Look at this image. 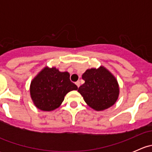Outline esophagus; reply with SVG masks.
Here are the masks:
<instances>
[{"instance_id": "34e87169", "label": "esophagus", "mask_w": 152, "mask_h": 152, "mask_svg": "<svg viewBox=\"0 0 152 152\" xmlns=\"http://www.w3.org/2000/svg\"><path fill=\"white\" fill-rule=\"evenodd\" d=\"M76 86H77L78 87H79V86H80V82H79V81H77V82H76Z\"/></svg>"}]
</instances>
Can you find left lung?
I'll use <instances>...</instances> for the list:
<instances>
[{
    "mask_svg": "<svg viewBox=\"0 0 152 152\" xmlns=\"http://www.w3.org/2000/svg\"><path fill=\"white\" fill-rule=\"evenodd\" d=\"M85 83L78 89L89 107L96 111L112 107L117 101L119 86L115 76L105 68H91L82 75Z\"/></svg>",
    "mask_w": 152,
    "mask_h": 152,
    "instance_id": "1",
    "label": "left lung"
}]
</instances>
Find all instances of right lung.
<instances>
[{"label":"right lung","mask_w":152,"mask_h":152,"mask_svg":"<svg viewBox=\"0 0 152 152\" xmlns=\"http://www.w3.org/2000/svg\"><path fill=\"white\" fill-rule=\"evenodd\" d=\"M77 89V86L70 80L69 73L46 67L31 82L30 94L38 109L52 111L61 105L68 92Z\"/></svg>","instance_id":"1"}]
</instances>
